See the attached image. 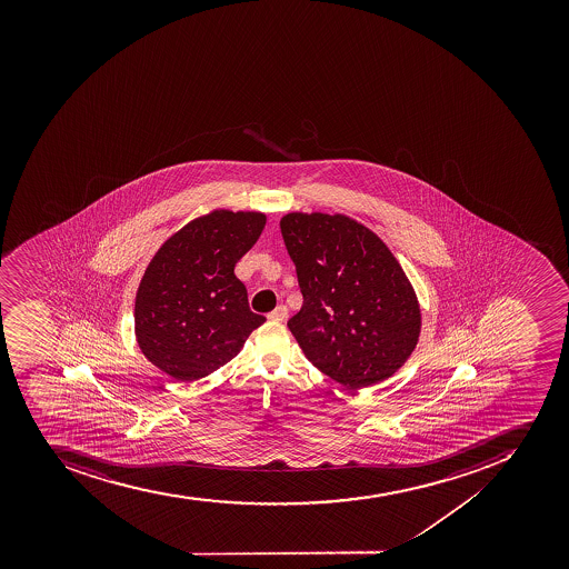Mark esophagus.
Masks as SVG:
<instances>
[{
    "mask_svg": "<svg viewBox=\"0 0 569 569\" xmlns=\"http://www.w3.org/2000/svg\"><path fill=\"white\" fill-rule=\"evenodd\" d=\"M267 318H269L271 322H283V320L287 318V307L278 306L274 311H271L269 315H267Z\"/></svg>",
    "mask_w": 569,
    "mask_h": 569,
    "instance_id": "esophagus-1",
    "label": "esophagus"
}]
</instances>
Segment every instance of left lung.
Returning a JSON list of instances; mask_svg holds the SVG:
<instances>
[{
	"instance_id": "1",
	"label": "left lung",
	"mask_w": 569,
	"mask_h": 569,
	"mask_svg": "<svg viewBox=\"0 0 569 569\" xmlns=\"http://www.w3.org/2000/svg\"><path fill=\"white\" fill-rule=\"evenodd\" d=\"M302 309L287 322L307 360L349 389L392 377L422 329L417 292L377 232L335 212H287Z\"/></svg>"
}]
</instances>
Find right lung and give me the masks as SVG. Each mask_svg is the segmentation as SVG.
I'll return each instance as SVG.
<instances>
[{"mask_svg":"<svg viewBox=\"0 0 569 569\" xmlns=\"http://www.w3.org/2000/svg\"><path fill=\"white\" fill-rule=\"evenodd\" d=\"M260 211H212L172 232L146 267L134 302L143 357L169 377L192 382L226 366L266 322L247 302L238 260L257 243Z\"/></svg>","mask_w":569,"mask_h":569,"instance_id":"add662e5","label":"right lung"}]
</instances>
